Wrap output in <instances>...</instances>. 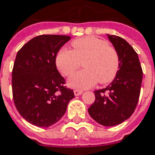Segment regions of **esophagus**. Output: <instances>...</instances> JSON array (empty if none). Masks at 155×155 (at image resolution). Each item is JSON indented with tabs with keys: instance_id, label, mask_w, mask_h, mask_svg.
<instances>
[{
	"instance_id": "1",
	"label": "esophagus",
	"mask_w": 155,
	"mask_h": 155,
	"mask_svg": "<svg viewBox=\"0 0 155 155\" xmlns=\"http://www.w3.org/2000/svg\"><path fill=\"white\" fill-rule=\"evenodd\" d=\"M83 94V92L82 91H80V90H74V94L75 95V96H79V95H81Z\"/></svg>"
}]
</instances>
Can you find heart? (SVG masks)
<instances>
[{
  "instance_id": "b5f03b06",
  "label": "heart",
  "mask_w": 155,
  "mask_h": 155,
  "mask_svg": "<svg viewBox=\"0 0 155 155\" xmlns=\"http://www.w3.org/2000/svg\"><path fill=\"white\" fill-rule=\"evenodd\" d=\"M72 51L61 49L56 57V65L63 75H70L78 68L80 61H84V70L69 78L67 84L74 89L84 90L95 84L109 83L116 77L120 67L117 51L107 45L104 39L87 36L71 42Z\"/></svg>"
}]
</instances>
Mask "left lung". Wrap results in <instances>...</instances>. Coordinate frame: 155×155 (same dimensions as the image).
Segmentation results:
<instances>
[{"label":"left lung","mask_w":155,"mask_h":155,"mask_svg":"<svg viewBox=\"0 0 155 155\" xmlns=\"http://www.w3.org/2000/svg\"><path fill=\"white\" fill-rule=\"evenodd\" d=\"M107 36L118 53L120 67L109 85L95 90L94 103L88 112L102 126L114 127L127 120L136 109L143 72L138 55L126 40L116 35Z\"/></svg>","instance_id":"8db88e82"}]
</instances>
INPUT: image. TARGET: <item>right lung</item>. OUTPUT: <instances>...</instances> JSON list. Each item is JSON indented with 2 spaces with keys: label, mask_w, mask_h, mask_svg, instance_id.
I'll use <instances>...</instances> for the list:
<instances>
[{
  "label": "right lung",
  "mask_w": 155,
  "mask_h": 155,
  "mask_svg": "<svg viewBox=\"0 0 155 155\" xmlns=\"http://www.w3.org/2000/svg\"><path fill=\"white\" fill-rule=\"evenodd\" d=\"M71 38L40 35L18 51L12 71V92L19 114L31 124L48 127L66 113L73 90L64 86L65 79L56 66L61 48Z\"/></svg>",
  "instance_id": "obj_1"
}]
</instances>
